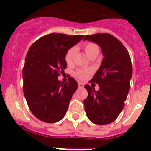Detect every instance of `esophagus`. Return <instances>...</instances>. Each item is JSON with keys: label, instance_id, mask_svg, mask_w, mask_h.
I'll use <instances>...</instances> for the list:
<instances>
[{"label": "esophagus", "instance_id": "34e87169", "mask_svg": "<svg viewBox=\"0 0 151 151\" xmlns=\"http://www.w3.org/2000/svg\"><path fill=\"white\" fill-rule=\"evenodd\" d=\"M78 88H83L84 87V85L82 83V82H78Z\"/></svg>", "mask_w": 151, "mask_h": 151}]
</instances>
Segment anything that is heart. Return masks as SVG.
<instances>
[{"mask_svg": "<svg viewBox=\"0 0 151 151\" xmlns=\"http://www.w3.org/2000/svg\"><path fill=\"white\" fill-rule=\"evenodd\" d=\"M83 49L85 52L86 53L89 57H97V54H99V47L94 42H85L83 45ZM76 53V48L75 47H70L67 51L66 52L65 56H64V59L66 61V63L68 65L73 63V57H74V54ZM91 73L90 69H77L76 71L74 73L75 76L76 78H79V79H85L88 77L89 74Z\"/></svg>", "mask_w": 151, "mask_h": 151, "instance_id": "obj_1", "label": "heart"}]
</instances>
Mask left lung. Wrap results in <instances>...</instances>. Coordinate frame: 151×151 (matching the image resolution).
Returning <instances> with one entry per match:
<instances>
[{"mask_svg":"<svg viewBox=\"0 0 151 151\" xmlns=\"http://www.w3.org/2000/svg\"><path fill=\"white\" fill-rule=\"evenodd\" d=\"M101 47L104 55L101 65L91 82L98 84L99 90L85 85L88 97L84 101L88 118L97 125H107L116 119L125 106L130 88L132 66L129 51L116 38L108 33L86 35Z\"/></svg>","mask_w":151,"mask_h":151,"instance_id":"8db88e82","label":"left lung"}]
</instances>
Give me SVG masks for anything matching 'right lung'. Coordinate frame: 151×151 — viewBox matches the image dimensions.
Wrapping results in <instances>:
<instances>
[{
	"label": "right lung",
	"instance_id": "1",
	"mask_svg": "<svg viewBox=\"0 0 151 151\" xmlns=\"http://www.w3.org/2000/svg\"><path fill=\"white\" fill-rule=\"evenodd\" d=\"M84 35L51 33L31 45L22 69L23 92L31 112L42 122L61 120L69 107L73 94L78 88L72 77L63 84L57 77L64 73V56Z\"/></svg>",
	"mask_w": 151,
	"mask_h": 151
}]
</instances>
